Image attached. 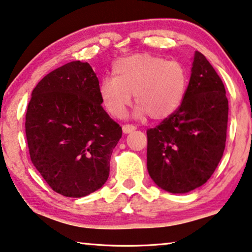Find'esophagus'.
Here are the masks:
<instances>
[{"label":"esophagus","instance_id":"1","mask_svg":"<svg viewBox=\"0 0 252 252\" xmlns=\"http://www.w3.org/2000/svg\"><path fill=\"white\" fill-rule=\"evenodd\" d=\"M136 129H137V126H133V125H125L122 126V130H123V132H125V133H130Z\"/></svg>","mask_w":252,"mask_h":252}]
</instances>
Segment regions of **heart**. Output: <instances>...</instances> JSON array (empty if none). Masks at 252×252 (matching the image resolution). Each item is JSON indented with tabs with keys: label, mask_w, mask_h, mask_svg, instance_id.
<instances>
[{
	"label": "heart",
	"mask_w": 252,
	"mask_h": 252,
	"mask_svg": "<svg viewBox=\"0 0 252 252\" xmlns=\"http://www.w3.org/2000/svg\"><path fill=\"white\" fill-rule=\"evenodd\" d=\"M113 77H104L98 94L106 111L122 118L134 94L138 114L162 120L178 110L185 98L188 71L179 61L152 54L122 58L112 67Z\"/></svg>",
	"instance_id": "1"
}]
</instances>
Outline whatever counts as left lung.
Returning <instances> with one entry per match:
<instances>
[{
  "mask_svg": "<svg viewBox=\"0 0 252 252\" xmlns=\"http://www.w3.org/2000/svg\"><path fill=\"white\" fill-rule=\"evenodd\" d=\"M227 118L222 79L197 51L181 105L147 130V168L154 182L171 193L207 182L223 156Z\"/></svg>",
  "mask_w": 252,
  "mask_h": 252,
  "instance_id": "1",
  "label": "left lung"
}]
</instances>
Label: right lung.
I'll return each mask as SVG.
<instances>
[{
    "label": "right lung",
    "instance_id": "right-lung-1",
    "mask_svg": "<svg viewBox=\"0 0 252 252\" xmlns=\"http://www.w3.org/2000/svg\"><path fill=\"white\" fill-rule=\"evenodd\" d=\"M99 81L87 62L46 74L32 90L26 113L30 159L52 190L80 198L98 190L122 127L102 106Z\"/></svg>",
    "mask_w": 252,
    "mask_h": 252
}]
</instances>
